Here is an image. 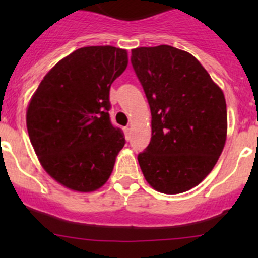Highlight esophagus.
I'll list each match as a JSON object with an SVG mask.
<instances>
[{"instance_id":"34e87169","label":"esophagus","mask_w":258,"mask_h":258,"mask_svg":"<svg viewBox=\"0 0 258 258\" xmlns=\"http://www.w3.org/2000/svg\"><path fill=\"white\" fill-rule=\"evenodd\" d=\"M123 131H124V134H126V136L128 137V135H130V127H128V126H126V127H124V128H123Z\"/></svg>"}]
</instances>
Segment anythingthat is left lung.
<instances>
[{
	"label": "left lung",
	"instance_id": "8db88e82",
	"mask_svg": "<svg viewBox=\"0 0 258 258\" xmlns=\"http://www.w3.org/2000/svg\"><path fill=\"white\" fill-rule=\"evenodd\" d=\"M131 63L151 108L152 136L139 153L146 181L176 195L197 186L226 142L222 90L191 53L168 45L132 49Z\"/></svg>",
	"mask_w": 258,
	"mask_h": 258
}]
</instances>
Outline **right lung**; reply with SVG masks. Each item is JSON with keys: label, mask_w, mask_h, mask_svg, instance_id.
Wrapping results in <instances>:
<instances>
[{"label": "right lung", "mask_w": 258, "mask_h": 258, "mask_svg": "<svg viewBox=\"0 0 258 258\" xmlns=\"http://www.w3.org/2000/svg\"><path fill=\"white\" fill-rule=\"evenodd\" d=\"M127 63L126 49L79 48L43 77L31 98V144L46 172L67 188L96 191L112 173L126 141L111 123L110 88Z\"/></svg>", "instance_id": "right-lung-1"}]
</instances>
